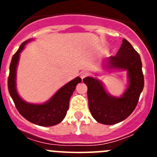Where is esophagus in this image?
<instances>
[{
	"label": "esophagus",
	"instance_id": "obj_1",
	"mask_svg": "<svg viewBox=\"0 0 157 157\" xmlns=\"http://www.w3.org/2000/svg\"><path fill=\"white\" fill-rule=\"evenodd\" d=\"M89 74H88V72H87V71H82L81 73H80V77H81L82 79H83V78L86 77Z\"/></svg>",
	"mask_w": 157,
	"mask_h": 157
}]
</instances>
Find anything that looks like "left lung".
I'll return each mask as SVG.
<instances>
[{
	"mask_svg": "<svg viewBox=\"0 0 157 157\" xmlns=\"http://www.w3.org/2000/svg\"><path fill=\"white\" fill-rule=\"evenodd\" d=\"M103 69L109 71L118 70L127 71V89L120 97L107 92L103 82L97 78L86 77L83 82L88 87L89 109L98 123L113 125L126 120L137 106L143 90L144 76L141 57L130 42L123 39L116 56L104 60Z\"/></svg>",
	"mask_w": 157,
	"mask_h": 157,
	"instance_id": "8db88e82",
	"label": "left lung"
}]
</instances>
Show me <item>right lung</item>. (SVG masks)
Masks as SVG:
<instances>
[{"mask_svg":"<svg viewBox=\"0 0 157 157\" xmlns=\"http://www.w3.org/2000/svg\"><path fill=\"white\" fill-rule=\"evenodd\" d=\"M32 40L29 39L24 41L12 56L8 80V91L16 109L23 117L36 125L51 127L63 121L69 109L71 97L77 84L81 82L82 79L79 77H76L59 89L52 98L43 104L29 103L22 99L16 89V71L20 52L23 50L25 45Z\"/></svg>","mask_w":157,"mask_h":157,"instance_id":"add662e5","label":"right lung"}]
</instances>
